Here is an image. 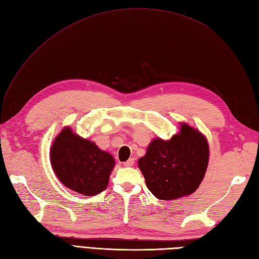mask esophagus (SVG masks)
<instances>
[{
    "mask_svg": "<svg viewBox=\"0 0 259 259\" xmlns=\"http://www.w3.org/2000/svg\"><path fill=\"white\" fill-rule=\"evenodd\" d=\"M134 164H135V158H134V157L129 158V160H128L127 162L123 163L124 166H132V165H134Z\"/></svg>",
    "mask_w": 259,
    "mask_h": 259,
    "instance_id": "1",
    "label": "esophagus"
}]
</instances>
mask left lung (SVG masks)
Instances as JSON below:
<instances>
[{
  "label": "left lung",
  "mask_w": 259,
  "mask_h": 259,
  "mask_svg": "<svg viewBox=\"0 0 259 259\" xmlns=\"http://www.w3.org/2000/svg\"><path fill=\"white\" fill-rule=\"evenodd\" d=\"M209 162V144L200 131L181 123L180 134L169 140L154 139L139 168L149 190L161 200H174L195 193Z\"/></svg>",
  "instance_id": "1"
}]
</instances>
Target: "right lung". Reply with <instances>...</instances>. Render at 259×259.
I'll return each instance as SVG.
<instances>
[{"instance_id":"1","label":"right lung","mask_w":259,"mask_h":259,"mask_svg":"<svg viewBox=\"0 0 259 259\" xmlns=\"http://www.w3.org/2000/svg\"><path fill=\"white\" fill-rule=\"evenodd\" d=\"M50 161L57 177L65 187L85 196L106 189L115 160L88 139L65 127L50 149Z\"/></svg>"}]
</instances>
